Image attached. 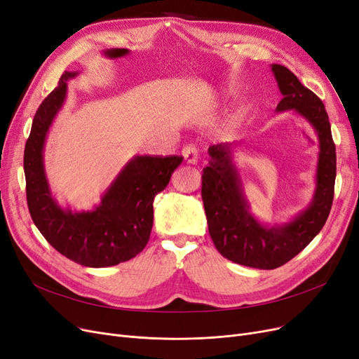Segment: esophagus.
I'll return each mask as SVG.
<instances>
[{
	"label": "esophagus",
	"mask_w": 359,
	"mask_h": 359,
	"mask_svg": "<svg viewBox=\"0 0 359 359\" xmlns=\"http://www.w3.org/2000/svg\"><path fill=\"white\" fill-rule=\"evenodd\" d=\"M182 155L184 158V161H187L188 164H196L198 163V158H200L196 148H195V146H192V144L184 146V148L182 149Z\"/></svg>",
	"instance_id": "1"
}]
</instances>
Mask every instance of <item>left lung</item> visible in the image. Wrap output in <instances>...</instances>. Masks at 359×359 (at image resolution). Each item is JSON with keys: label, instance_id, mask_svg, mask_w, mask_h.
Returning a JSON list of instances; mask_svg holds the SVG:
<instances>
[{"label": "left lung", "instance_id": "1", "mask_svg": "<svg viewBox=\"0 0 359 359\" xmlns=\"http://www.w3.org/2000/svg\"><path fill=\"white\" fill-rule=\"evenodd\" d=\"M272 74L283 95L276 111L303 116L320 142L316 187L308 208L290 222L273 226L251 215L241 175L233 163L240 143L210 146V161L203 170L201 195L211 240L223 257L257 269L283 266L320 233L333 204L336 182V146L324 103L285 66L273 63Z\"/></svg>", "mask_w": 359, "mask_h": 359}]
</instances>
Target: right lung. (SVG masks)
I'll use <instances>...</instances> for the list:
<instances>
[{
	"label": "right lung",
	"mask_w": 359,
	"mask_h": 359,
	"mask_svg": "<svg viewBox=\"0 0 359 359\" xmlns=\"http://www.w3.org/2000/svg\"><path fill=\"white\" fill-rule=\"evenodd\" d=\"M68 72L39 104L25 144L23 170L31 217L47 243L60 255L87 268H106L137 256L149 241L154 198L165 189L183 156L136 155L119 171L93 210L63 208L51 195L44 170L47 133L66 99Z\"/></svg>",
	"instance_id": "add662e5"
}]
</instances>
